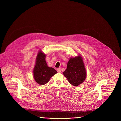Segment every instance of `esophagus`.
<instances>
[{
  "label": "esophagus",
  "instance_id": "1",
  "mask_svg": "<svg viewBox=\"0 0 121 121\" xmlns=\"http://www.w3.org/2000/svg\"><path fill=\"white\" fill-rule=\"evenodd\" d=\"M57 71L58 73H61V68H57Z\"/></svg>",
  "mask_w": 121,
  "mask_h": 121
}]
</instances>
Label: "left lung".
Here are the masks:
<instances>
[{"label":"left lung","mask_w":121,"mask_h":121,"mask_svg":"<svg viewBox=\"0 0 121 121\" xmlns=\"http://www.w3.org/2000/svg\"><path fill=\"white\" fill-rule=\"evenodd\" d=\"M86 72L82 58L78 56L69 59L63 74L71 85L78 86L85 80Z\"/></svg>","instance_id":"8db88e82"}]
</instances>
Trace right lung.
I'll return each instance as SVG.
<instances>
[{
	"label": "right lung",
	"instance_id": "obj_1",
	"mask_svg": "<svg viewBox=\"0 0 121 121\" xmlns=\"http://www.w3.org/2000/svg\"><path fill=\"white\" fill-rule=\"evenodd\" d=\"M45 58V55L40 51L37 55L33 70L34 79L41 85L46 84L52 77L57 73L54 68L48 66Z\"/></svg>",
	"mask_w": 121,
	"mask_h": 121
}]
</instances>
